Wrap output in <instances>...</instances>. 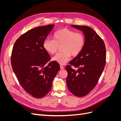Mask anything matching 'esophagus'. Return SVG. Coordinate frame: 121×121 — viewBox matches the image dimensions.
<instances>
[{
	"instance_id": "34e87169",
	"label": "esophagus",
	"mask_w": 121,
	"mask_h": 121,
	"mask_svg": "<svg viewBox=\"0 0 121 121\" xmlns=\"http://www.w3.org/2000/svg\"><path fill=\"white\" fill-rule=\"evenodd\" d=\"M60 69H64V67L63 66V65H60Z\"/></svg>"
}]
</instances>
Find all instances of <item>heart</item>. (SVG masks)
I'll use <instances>...</instances> for the list:
<instances>
[{
    "instance_id": "b5f03b06",
    "label": "heart",
    "mask_w": 121,
    "mask_h": 121,
    "mask_svg": "<svg viewBox=\"0 0 121 121\" xmlns=\"http://www.w3.org/2000/svg\"><path fill=\"white\" fill-rule=\"evenodd\" d=\"M53 39H46L44 41L43 48L46 52L53 54L59 47L63 52L53 57L52 60L60 65H64L71 57L76 56L81 52L85 44L86 39L81 32H76L68 28H63L53 34Z\"/></svg>"
}]
</instances>
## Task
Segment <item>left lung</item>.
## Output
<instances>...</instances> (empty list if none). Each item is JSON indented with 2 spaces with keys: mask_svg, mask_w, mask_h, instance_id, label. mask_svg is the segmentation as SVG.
Instances as JSON below:
<instances>
[{
  "mask_svg": "<svg viewBox=\"0 0 121 121\" xmlns=\"http://www.w3.org/2000/svg\"><path fill=\"white\" fill-rule=\"evenodd\" d=\"M71 26L83 31L86 42L81 52L65 67L68 72L66 82L72 94L83 97L96 86L104 71L106 63L105 46L103 40L91 28ZM72 66L78 69H73Z\"/></svg>",
  "mask_w": 121,
  "mask_h": 121,
  "instance_id": "8db88e82",
  "label": "left lung"
}]
</instances>
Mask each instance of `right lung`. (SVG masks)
Here are the masks:
<instances>
[{"instance_id":"obj_1","label":"right lung","mask_w":121,"mask_h":121,"mask_svg":"<svg viewBox=\"0 0 121 121\" xmlns=\"http://www.w3.org/2000/svg\"><path fill=\"white\" fill-rule=\"evenodd\" d=\"M54 25L38 27L22 35L14 44L11 55L13 70L21 86L33 97H43L51 90L60 67L50 60L43 44Z\"/></svg>"}]
</instances>
